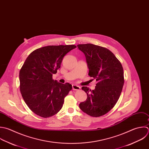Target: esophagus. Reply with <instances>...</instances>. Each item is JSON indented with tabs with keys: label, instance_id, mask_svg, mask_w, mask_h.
<instances>
[{
	"label": "esophagus",
	"instance_id": "obj_1",
	"mask_svg": "<svg viewBox=\"0 0 149 149\" xmlns=\"http://www.w3.org/2000/svg\"><path fill=\"white\" fill-rule=\"evenodd\" d=\"M72 89L74 91H78V90H79L81 89L80 86H78V85H72Z\"/></svg>",
	"mask_w": 149,
	"mask_h": 149
}]
</instances>
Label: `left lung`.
<instances>
[{"mask_svg": "<svg viewBox=\"0 0 149 149\" xmlns=\"http://www.w3.org/2000/svg\"><path fill=\"white\" fill-rule=\"evenodd\" d=\"M77 47L85 56L88 75L97 81L94 90L82 88L88 97L79 104V107L90 116H102L114 107L121 95L124 84L123 66L107 48L91 43L80 44Z\"/></svg>", "mask_w": 149, "mask_h": 149, "instance_id": "8db88e82", "label": "left lung"}]
</instances>
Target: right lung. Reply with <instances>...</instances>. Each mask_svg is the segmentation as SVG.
Returning a JSON list of instances; mask_svg holds the SVG:
<instances>
[{
  "label": "right lung",
  "instance_id": "right-lung-1",
  "mask_svg": "<svg viewBox=\"0 0 149 149\" xmlns=\"http://www.w3.org/2000/svg\"><path fill=\"white\" fill-rule=\"evenodd\" d=\"M76 47L47 46L35 50L25 60L19 74V89L24 102L36 115L48 118L61 109L72 85L54 81L52 76L60 68L64 56Z\"/></svg>",
  "mask_w": 149,
  "mask_h": 149
}]
</instances>
